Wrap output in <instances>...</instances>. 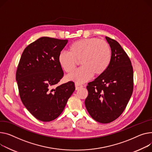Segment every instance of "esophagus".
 Segmentation results:
<instances>
[{
  "label": "esophagus",
  "instance_id": "esophagus-1",
  "mask_svg": "<svg viewBox=\"0 0 152 152\" xmlns=\"http://www.w3.org/2000/svg\"><path fill=\"white\" fill-rule=\"evenodd\" d=\"M83 87V86L81 85V84H79L78 83H75V88H76V90H78L80 88H82Z\"/></svg>",
  "mask_w": 152,
  "mask_h": 152
}]
</instances>
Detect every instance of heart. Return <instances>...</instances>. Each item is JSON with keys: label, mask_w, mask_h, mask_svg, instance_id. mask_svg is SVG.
Returning a JSON list of instances; mask_svg holds the SVG:
<instances>
[{"label": "heart", "mask_w": 152, "mask_h": 152, "mask_svg": "<svg viewBox=\"0 0 152 152\" xmlns=\"http://www.w3.org/2000/svg\"><path fill=\"white\" fill-rule=\"evenodd\" d=\"M111 48L104 39L97 38L80 39L68 48V52L62 51L58 57V62L67 73L74 72L78 62L81 65L67 79L76 83H83L94 76L102 75L110 63Z\"/></svg>", "instance_id": "1"}]
</instances>
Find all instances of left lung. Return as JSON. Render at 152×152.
I'll list each match as a JSON object with an SVG mask.
<instances>
[{
    "label": "left lung",
    "mask_w": 152,
    "mask_h": 152,
    "mask_svg": "<svg viewBox=\"0 0 152 152\" xmlns=\"http://www.w3.org/2000/svg\"><path fill=\"white\" fill-rule=\"evenodd\" d=\"M106 39L111 48L110 63L106 72L88 83L85 105L96 122L109 124L123 113L133 91L131 60L116 40Z\"/></svg>",
    "instance_id": "obj_1"
}]
</instances>
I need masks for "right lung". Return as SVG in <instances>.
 <instances>
[{
	"label": "right lung",
	"mask_w": 152,
	"mask_h": 152,
	"mask_svg": "<svg viewBox=\"0 0 152 152\" xmlns=\"http://www.w3.org/2000/svg\"><path fill=\"white\" fill-rule=\"evenodd\" d=\"M68 39L42 37L27 46L21 55L16 73L19 94L26 109L42 122L57 118L75 90L69 81L57 86L64 76L58 62Z\"/></svg>",
	"instance_id": "add662e5"
}]
</instances>
